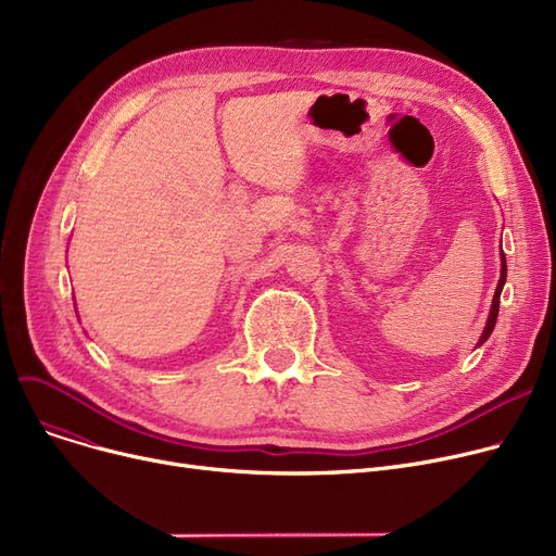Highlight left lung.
<instances>
[{"mask_svg":"<svg viewBox=\"0 0 556 556\" xmlns=\"http://www.w3.org/2000/svg\"><path fill=\"white\" fill-rule=\"evenodd\" d=\"M505 279H507V261H505V254H503V270H501V281H498V288H495L493 304H491V313H489V319H486L484 333H482V338H480V342H478V344H482V342H484V340L491 336V331H493V327H495V319H498V308H501V290H503V286H505Z\"/></svg>","mask_w":556,"mask_h":556,"instance_id":"left-lung-1","label":"left lung"}]
</instances>
